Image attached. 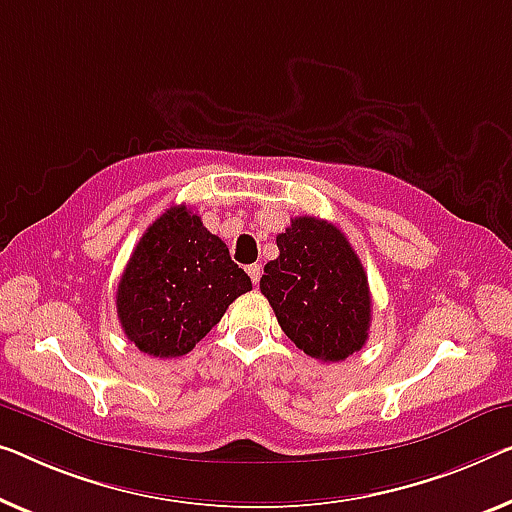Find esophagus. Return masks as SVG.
<instances>
[{"label":"esophagus","mask_w":512,"mask_h":512,"mask_svg":"<svg viewBox=\"0 0 512 512\" xmlns=\"http://www.w3.org/2000/svg\"><path fill=\"white\" fill-rule=\"evenodd\" d=\"M248 276H250V280H253V285H257L259 278H262V264H250Z\"/></svg>","instance_id":"obj_1"}]
</instances>
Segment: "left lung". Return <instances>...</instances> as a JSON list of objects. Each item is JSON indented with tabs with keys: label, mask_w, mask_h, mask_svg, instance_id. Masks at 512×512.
<instances>
[{
	"label": "left lung",
	"mask_w": 512,
	"mask_h": 512,
	"mask_svg": "<svg viewBox=\"0 0 512 512\" xmlns=\"http://www.w3.org/2000/svg\"><path fill=\"white\" fill-rule=\"evenodd\" d=\"M280 255L264 266L259 289L280 329L305 354L345 361L368 340V276L347 236L333 223L301 216L276 236Z\"/></svg>",
	"instance_id": "1"
}]
</instances>
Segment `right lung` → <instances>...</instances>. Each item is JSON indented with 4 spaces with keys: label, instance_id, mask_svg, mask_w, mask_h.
<instances>
[{
    "label": "right lung",
    "instance_id": "add662e5",
    "mask_svg": "<svg viewBox=\"0 0 512 512\" xmlns=\"http://www.w3.org/2000/svg\"><path fill=\"white\" fill-rule=\"evenodd\" d=\"M250 289L225 243L181 204L156 218L135 246L119 280L117 317L140 352L177 358Z\"/></svg>",
    "mask_w": 512,
    "mask_h": 512
}]
</instances>
